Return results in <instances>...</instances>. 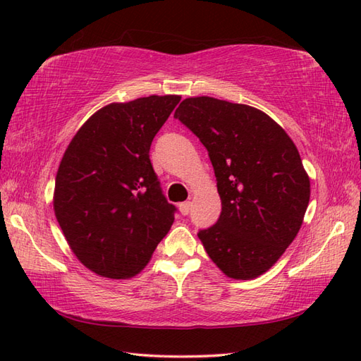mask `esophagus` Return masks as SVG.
Segmentation results:
<instances>
[{"instance_id": "34e87169", "label": "esophagus", "mask_w": 361, "mask_h": 361, "mask_svg": "<svg viewBox=\"0 0 361 361\" xmlns=\"http://www.w3.org/2000/svg\"><path fill=\"white\" fill-rule=\"evenodd\" d=\"M190 202H185V203H180V206H178V209H180V212L183 214V216H188V214L190 212Z\"/></svg>"}]
</instances>
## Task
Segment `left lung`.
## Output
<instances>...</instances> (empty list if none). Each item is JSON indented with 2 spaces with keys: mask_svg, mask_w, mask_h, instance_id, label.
I'll return each mask as SVG.
<instances>
[{
  "mask_svg": "<svg viewBox=\"0 0 361 361\" xmlns=\"http://www.w3.org/2000/svg\"><path fill=\"white\" fill-rule=\"evenodd\" d=\"M209 153L221 212L198 239L221 271L252 279L274 265L302 225L310 180L281 126L257 109L208 96L173 114Z\"/></svg>",
  "mask_w": 361,
  "mask_h": 361,
  "instance_id": "8db88e82",
  "label": "left lung"
}]
</instances>
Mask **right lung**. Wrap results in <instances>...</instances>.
<instances>
[{"instance_id":"obj_1","label":"right lung","mask_w":361,"mask_h":361,"mask_svg":"<svg viewBox=\"0 0 361 361\" xmlns=\"http://www.w3.org/2000/svg\"><path fill=\"white\" fill-rule=\"evenodd\" d=\"M180 96H149L96 111L68 145L54 212L80 262L99 276L132 278L173 224L150 163V145Z\"/></svg>"}]
</instances>
